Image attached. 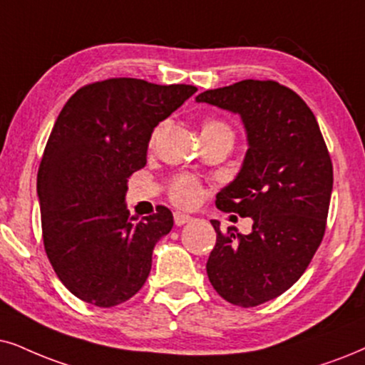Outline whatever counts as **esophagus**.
<instances>
[{"mask_svg":"<svg viewBox=\"0 0 365 365\" xmlns=\"http://www.w3.org/2000/svg\"><path fill=\"white\" fill-rule=\"evenodd\" d=\"M173 220H175V225H183L187 222H192V217L182 214V212H175Z\"/></svg>","mask_w":365,"mask_h":365,"instance_id":"34e87169","label":"esophagus"}]
</instances>
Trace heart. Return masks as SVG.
Segmentation results:
<instances>
[{"instance_id":"obj_1","label":"heart","mask_w":365,"mask_h":365,"mask_svg":"<svg viewBox=\"0 0 365 365\" xmlns=\"http://www.w3.org/2000/svg\"><path fill=\"white\" fill-rule=\"evenodd\" d=\"M160 128L155 129L153 138L151 141H155V138L158 136ZM220 131H227L230 133L229 126L222 121H217V119H209L202 124V136L212 135V133H220ZM170 198H172L173 204H177L178 207H185V209H190V207H195L202 198V185L197 182L195 178L187 177H177L170 185Z\"/></svg>"}]
</instances>
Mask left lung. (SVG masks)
Returning a JSON list of instances; mask_svg holds the SVG:
<instances>
[{"label":"left lung","mask_w":365,"mask_h":365,"mask_svg":"<svg viewBox=\"0 0 365 365\" xmlns=\"http://www.w3.org/2000/svg\"><path fill=\"white\" fill-rule=\"evenodd\" d=\"M241 116L247 151L234 182L217 193L224 212L251 217L252 230L217 232L207 276L237 307L269 302L299 279L325 234L334 168L312 109L274 81H241L195 98Z\"/></svg>","instance_id":"1"}]
</instances>
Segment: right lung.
Returning a JSON list of instances; mask_svg holds the SVG:
<instances>
[{
	"label": "right lung",
	"mask_w": 365,
	"mask_h": 365,
	"mask_svg": "<svg viewBox=\"0 0 365 365\" xmlns=\"http://www.w3.org/2000/svg\"><path fill=\"white\" fill-rule=\"evenodd\" d=\"M197 92L118 77L81 87L63 109L36 175L41 236L66 288L96 307L140 292L155 244L173 227L158 205L135 222L124 204L128 178L146 165L153 129Z\"/></svg>",
	"instance_id": "add662e5"
}]
</instances>
